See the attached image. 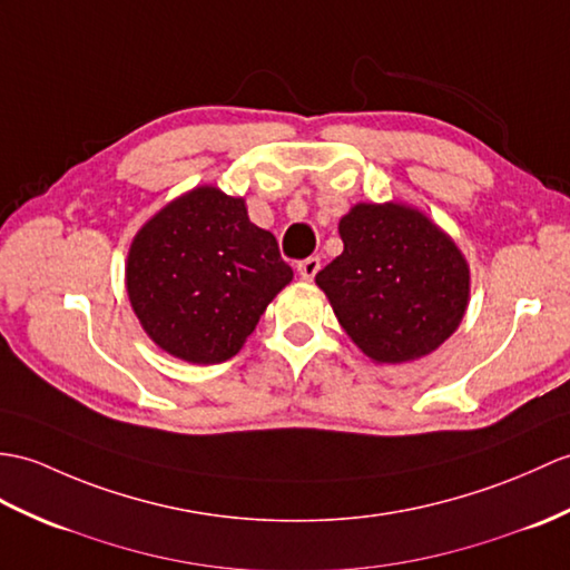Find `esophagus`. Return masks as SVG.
Returning <instances> with one entry per match:
<instances>
[{
  "label": "esophagus",
  "mask_w": 570,
  "mask_h": 570,
  "mask_svg": "<svg viewBox=\"0 0 570 570\" xmlns=\"http://www.w3.org/2000/svg\"><path fill=\"white\" fill-rule=\"evenodd\" d=\"M317 269H321V257H308V259H303V262H298V274H301V279H313V276L317 274Z\"/></svg>",
  "instance_id": "1"
}]
</instances>
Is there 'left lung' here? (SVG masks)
<instances>
[{
  "label": "left lung",
  "mask_w": 570,
  "mask_h": 570,
  "mask_svg": "<svg viewBox=\"0 0 570 570\" xmlns=\"http://www.w3.org/2000/svg\"><path fill=\"white\" fill-rule=\"evenodd\" d=\"M340 237L345 249L315 282L366 356L381 364L417 360L459 327L469 267L428 216L401 204H356L340 220Z\"/></svg>",
  "instance_id": "1"
}]
</instances>
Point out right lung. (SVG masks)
I'll use <instances>...</instances> for the list:
<instances>
[{
	"instance_id": "add662e5",
	"label": "right lung",
	"mask_w": 570,
	"mask_h": 570,
	"mask_svg": "<svg viewBox=\"0 0 570 570\" xmlns=\"http://www.w3.org/2000/svg\"><path fill=\"white\" fill-rule=\"evenodd\" d=\"M291 276L276 237L249 223L243 198L198 187L142 225L126 288L145 333L165 352L218 364L240 352Z\"/></svg>"
}]
</instances>
